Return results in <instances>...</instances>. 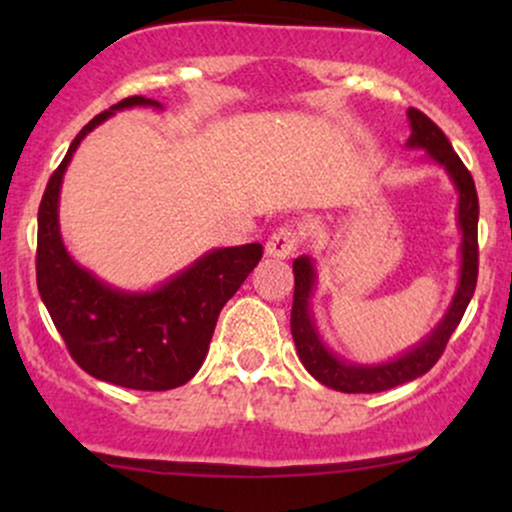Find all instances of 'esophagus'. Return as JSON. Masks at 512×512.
I'll list each match as a JSON object with an SVG mask.
<instances>
[{"instance_id":"1","label":"esophagus","mask_w":512,"mask_h":512,"mask_svg":"<svg viewBox=\"0 0 512 512\" xmlns=\"http://www.w3.org/2000/svg\"><path fill=\"white\" fill-rule=\"evenodd\" d=\"M298 243H301V236H298L296 228L281 226L269 236L267 245H264V252H267L269 257H274V260H286V257H291L293 252H296Z\"/></svg>"}]
</instances>
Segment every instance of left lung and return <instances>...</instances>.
I'll list each match as a JSON object with an SVG mask.
<instances>
[{
    "instance_id": "obj_1",
    "label": "left lung",
    "mask_w": 512,
    "mask_h": 512,
    "mask_svg": "<svg viewBox=\"0 0 512 512\" xmlns=\"http://www.w3.org/2000/svg\"><path fill=\"white\" fill-rule=\"evenodd\" d=\"M407 115L411 125V137L407 142L409 149H426L431 161H436L438 166L448 170L450 180L455 182L457 192H460V202H457V226L462 231L460 281H457V291L448 313H445L436 330L428 334L424 342L416 344L407 354L397 356L395 361L378 363V366H356V363H346L342 358H337L322 344L313 315H310V296H313L315 289V267L310 262V257L305 255L293 260L296 286H293L291 334L293 342H296V351L301 356L305 370L315 380H320L322 385L339 392H383L428 373V370L436 366L438 358L443 356L448 339L457 330V325H460L464 310H467V305L474 296V289H477L479 197L472 173L464 168L460 156L455 154L448 137L443 134V129L431 117H426L416 108H409Z\"/></svg>"
}]
</instances>
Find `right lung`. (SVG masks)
Wrapping results in <instances>:
<instances>
[{"label":"right lung","instance_id":"1","mask_svg":"<svg viewBox=\"0 0 512 512\" xmlns=\"http://www.w3.org/2000/svg\"><path fill=\"white\" fill-rule=\"evenodd\" d=\"M134 105L163 108L144 96L115 103L76 134L50 175L38 209L35 276L57 332L88 375L129 390L161 392L185 385L202 368L221 308L262 260V245L211 250L166 284L144 293L113 289L72 260L57 219L64 170L91 129Z\"/></svg>","mask_w":512,"mask_h":512}]
</instances>
